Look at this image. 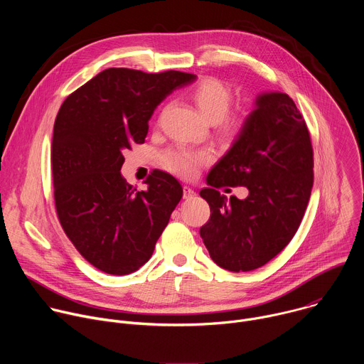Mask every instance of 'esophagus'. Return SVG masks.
Instances as JSON below:
<instances>
[{"label": "esophagus", "mask_w": 364, "mask_h": 364, "mask_svg": "<svg viewBox=\"0 0 364 364\" xmlns=\"http://www.w3.org/2000/svg\"><path fill=\"white\" fill-rule=\"evenodd\" d=\"M183 197L184 198H187V200H190V198H193V197H196V191L191 188V187H184L183 188Z\"/></svg>", "instance_id": "esophagus-1"}]
</instances>
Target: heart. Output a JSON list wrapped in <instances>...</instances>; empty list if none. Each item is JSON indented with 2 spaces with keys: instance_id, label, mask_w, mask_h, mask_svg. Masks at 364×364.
I'll return each instance as SVG.
<instances>
[{
  "instance_id": "b5f03b06",
  "label": "heart",
  "mask_w": 364,
  "mask_h": 364,
  "mask_svg": "<svg viewBox=\"0 0 364 364\" xmlns=\"http://www.w3.org/2000/svg\"><path fill=\"white\" fill-rule=\"evenodd\" d=\"M191 99L198 111L210 122H219L223 132L236 134L245 127L243 117H226L233 105V93L228 85L215 77H207L191 89ZM212 160V152L207 149H190L173 146L163 152V166L181 177L191 178L198 168Z\"/></svg>"
}]
</instances>
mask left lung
<instances>
[{"label": "left lung", "mask_w": 364, "mask_h": 364, "mask_svg": "<svg viewBox=\"0 0 364 364\" xmlns=\"http://www.w3.org/2000/svg\"><path fill=\"white\" fill-rule=\"evenodd\" d=\"M314 160L306 124L282 92L256 97L230 149L210 170L200 196L210 219L200 236L223 269L247 272L274 259L294 237L314 183ZM245 185L250 196L229 200L217 188Z\"/></svg>", "instance_id": "8db88e82"}]
</instances>
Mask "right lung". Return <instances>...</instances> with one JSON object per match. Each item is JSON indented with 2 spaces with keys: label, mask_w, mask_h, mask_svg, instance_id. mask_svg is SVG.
<instances>
[{
  "label": "right lung",
  "mask_w": 364,
  "mask_h": 364,
  "mask_svg": "<svg viewBox=\"0 0 364 364\" xmlns=\"http://www.w3.org/2000/svg\"><path fill=\"white\" fill-rule=\"evenodd\" d=\"M196 75L111 68L66 97L51 141L55 203L60 225L86 261L128 275L151 257L183 188L154 170L138 191L121 174L124 151L142 144L155 108Z\"/></svg>",
  "instance_id": "right-lung-1"
}]
</instances>
